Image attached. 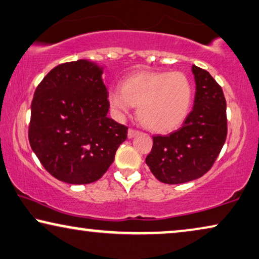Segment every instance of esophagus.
Instances as JSON below:
<instances>
[{"mask_svg": "<svg viewBox=\"0 0 259 259\" xmlns=\"http://www.w3.org/2000/svg\"><path fill=\"white\" fill-rule=\"evenodd\" d=\"M138 134H139V131L133 130V128H130L128 130V133H127V137H128V139H132V138H134L136 136H138Z\"/></svg>", "mask_w": 259, "mask_h": 259, "instance_id": "esophagus-1", "label": "esophagus"}]
</instances>
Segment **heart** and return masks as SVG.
<instances>
[{
	"label": "heart",
	"instance_id": "heart-1",
	"mask_svg": "<svg viewBox=\"0 0 259 259\" xmlns=\"http://www.w3.org/2000/svg\"><path fill=\"white\" fill-rule=\"evenodd\" d=\"M107 97L119 115L138 106V117L149 131L169 133L189 113L193 86L182 72L142 71L127 78L121 89L111 88Z\"/></svg>",
	"mask_w": 259,
	"mask_h": 259
}]
</instances>
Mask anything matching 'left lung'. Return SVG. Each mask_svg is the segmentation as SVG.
<instances>
[{
    "instance_id": "left-lung-1",
    "label": "left lung",
    "mask_w": 259,
    "mask_h": 259,
    "mask_svg": "<svg viewBox=\"0 0 259 259\" xmlns=\"http://www.w3.org/2000/svg\"><path fill=\"white\" fill-rule=\"evenodd\" d=\"M196 92L194 107L181 128L153 137L146 163L163 183L179 185L210 169L227 138V103L222 88L208 71L193 65Z\"/></svg>"
}]
</instances>
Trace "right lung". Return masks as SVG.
I'll list each match as a JSON object with an SVG mask.
<instances>
[{"mask_svg":"<svg viewBox=\"0 0 259 259\" xmlns=\"http://www.w3.org/2000/svg\"><path fill=\"white\" fill-rule=\"evenodd\" d=\"M103 67L88 59L56 66L37 86L29 142L43 167L70 185L99 180L127 138V127L108 118Z\"/></svg>","mask_w":259,"mask_h":259,"instance_id":"right-lung-1","label":"right lung"}]
</instances>
